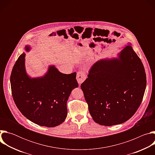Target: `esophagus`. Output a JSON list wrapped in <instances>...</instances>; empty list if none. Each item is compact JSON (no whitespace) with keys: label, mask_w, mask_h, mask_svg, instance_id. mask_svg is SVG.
Wrapping results in <instances>:
<instances>
[{"label":"esophagus","mask_w":155,"mask_h":155,"mask_svg":"<svg viewBox=\"0 0 155 155\" xmlns=\"http://www.w3.org/2000/svg\"><path fill=\"white\" fill-rule=\"evenodd\" d=\"M86 79L85 74L82 72H78L77 74V80L79 84H81Z\"/></svg>","instance_id":"1"}]
</instances>
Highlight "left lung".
Listing matches in <instances>:
<instances>
[{"mask_svg":"<svg viewBox=\"0 0 155 155\" xmlns=\"http://www.w3.org/2000/svg\"><path fill=\"white\" fill-rule=\"evenodd\" d=\"M129 43L117 58L97 61L81 84L93 120L103 126L121 124L139 107L146 88L143 64Z\"/></svg>","mask_w":155,"mask_h":155,"instance_id":"obj_1","label":"left lung"}]
</instances>
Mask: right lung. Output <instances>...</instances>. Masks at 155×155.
<instances>
[{
    "label": "right lung",
    "mask_w": 155,
    "mask_h": 155,
    "mask_svg": "<svg viewBox=\"0 0 155 155\" xmlns=\"http://www.w3.org/2000/svg\"><path fill=\"white\" fill-rule=\"evenodd\" d=\"M30 50V46L26 45L25 50ZM25 56L23 53L19 56L10 76L15 103L32 122L48 127L58 126L67 117V101L72 91L78 86L77 74H62L52 65L45 75L31 78L26 71Z\"/></svg>",
    "instance_id": "right-lung-1"
}]
</instances>
